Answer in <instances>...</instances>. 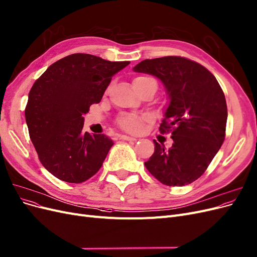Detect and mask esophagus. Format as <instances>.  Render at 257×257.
I'll use <instances>...</instances> for the list:
<instances>
[{
    "instance_id": "obj_1",
    "label": "esophagus",
    "mask_w": 257,
    "mask_h": 257,
    "mask_svg": "<svg viewBox=\"0 0 257 257\" xmlns=\"http://www.w3.org/2000/svg\"><path fill=\"white\" fill-rule=\"evenodd\" d=\"M119 138L121 140H126V141H136L137 138L135 137H131V136H126V135H119Z\"/></svg>"
}]
</instances>
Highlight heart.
Returning a JSON list of instances; mask_svg holds the SVG:
<instances>
[{"instance_id": "b5f03b06", "label": "heart", "mask_w": 257, "mask_h": 257, "mask_svg": "<svg viewBox=\"0 0 257 257\" xmlns=\"http://www.w3.org/2000/svg\"><path fill=\"white\" fill-rule=\"evenodd\" d=\"M150 77L147 76H138L134 78V82L137 81H144V79H148ZM145 118L134 116V114H128V116H124L119 119L120 126L127 132H138L143 125V121Z\"/></svg>"}]
</instances>
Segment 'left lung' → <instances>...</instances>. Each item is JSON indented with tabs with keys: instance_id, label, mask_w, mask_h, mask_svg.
<instances>
[{
	"instance_id": "1",
	"label": "left lung",
	"mask_w": 257,
	"mask_h": 257,
	"mask_svg": "<svg viewBox=\"0 0 257 257\" xmlns=\"http://www.w3.org/2000/svg\"><path fill=\"white\" fill-rule=\"evenodd\" d=\"M133 70L157 77L169 99L159 128L171 131L173 144L166 149L153 140L155 150L145 163L147 169L167 186L198 180L225 136L226 102L216 77L196 61L179 56L145 59Z\"/></svg>"
}]
</instances>
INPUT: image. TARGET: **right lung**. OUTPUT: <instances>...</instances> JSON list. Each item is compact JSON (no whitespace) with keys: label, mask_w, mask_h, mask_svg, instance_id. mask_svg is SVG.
<instances>
[{"label":"right lung","mask_w":257,"mask_h":257,"mask_svg":"<svg viewBox=\"0 0 257 257\" xmlns=\"http://www.w3.org/2000/svg\"><path fill=\"white\" fill-rule=\"evenodd\" d=\"M128 64L77 53L57 60L34 83L26 124L41 164L55 178L83 183L102 167L113 143L104 134L84 133L83 114Z\"/></svg>","instance_id":"obj_1"}]
</instances>
